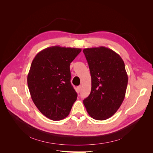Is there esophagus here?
Returning <instances> with one entry per match:
<instances>
[{
	"instance_id": "34e87169",
	"label": "esophagus",
	"mask_w": 153,
	"mask_h": 153,
	"mask_svg": "<svg viewBox=\"0 0 153 153\" xmlns=\"http://www.w3.org/2000/svg\"><path fill=\"white\" fill-rule=\"evenodd\" d=\"M80 90H81V86L80 85V86H78L77 87V92H78V93H79Z\"/></svg>"
}]
</instances>
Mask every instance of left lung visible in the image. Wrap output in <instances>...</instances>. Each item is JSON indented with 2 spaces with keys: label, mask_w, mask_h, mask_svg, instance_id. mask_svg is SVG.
Wrapping results in <instances>:
<instances>
[{
  "label": "left lung",
  "mask_w": 153,
  "mask_h": 153,
  "mask_svg": "<svg viewBox=\"0 0 153 153\" xmlns=\"http://www.w3.org/2000/svg\"><path fill=\"white\" fill-rule=\"evenodd\" d=\"M91 76V91L84 100L90 116L103 121L112 116L123 103L128 78L120 55L105 47L83 50Z\"/></svg>",
  "instance_id": "left-lung-1"
}]
</instances>
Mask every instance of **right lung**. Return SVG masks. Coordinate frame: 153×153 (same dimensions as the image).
I'll list each match as a JSON object with an SVG mask.
<instances>
[{"label": "right lung", "instance_id": "1", "mask_svg": "<svg viewBox=\"0 0 153 153\" xmlns=\"http://www.w3.org/2000/svg\"><path fill=\"white\" fill-rule=\"evenodd\" d=\"M81 51L53 46L41 50L32 62L27 75L31 98L40 112L53 121L66 118L76 100L69 66Z\"/></svg>", "mask_w": 153, "mask_h": 153}]
</instances>
